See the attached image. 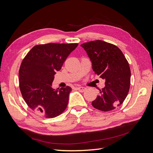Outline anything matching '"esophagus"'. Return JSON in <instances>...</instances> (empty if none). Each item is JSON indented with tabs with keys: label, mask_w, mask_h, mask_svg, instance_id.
I'll return each instance as SVG.
<instances>
[{
	"label": "esophagus",
	"mask_w": 153,
	"mask_h": 153,
	"mask_svg": "<svg viewBox=\"0 0 153 153\" xmlns=\"http://www.w3.org/2000/svg\"><path fill=\"white\" fill-rule=\"evenodd\" d=\"M76 89H77V90H78L80 92H84L85 91V87H81V86H79V87H76Z\"/></svg>",
	"instance_id": "1"
}]
</instances>
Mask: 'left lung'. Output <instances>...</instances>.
Listing matches in <instances>:
<instances>
[{
    "label": "left lung",
    "instance_id": "1",
    "mask_svg": "<svg viewBox=\"0 0 153 153\" xmlns=\"http://www.w3.org/2000/svg\"><path fill=\"white\" fill-rule=\"evenodd\" d=\"M92 62L95 74L105 80V87L92 102L93 107L103 112L121 105L128 94L131 71L126 57L116 46L101 40L83 43Z\"/></svg>",
    "mask_w": 153,
    "mask_h": 153
}]
</instances>
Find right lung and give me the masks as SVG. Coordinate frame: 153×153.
<instances>
[{"instance_id":"obj_1","label":"right lung","mask_w":153,"mask_h":153,"mask_svg":"<svg viewBox=\"0 0 153 153\" xmlns=\"http://www.w3.org/2000/svg\"><path fill=\"white\" fill-rule=\"evenodd\" d=\"M78 43L37 45L23 59L19 69V87L29 107L45 118H53L66 110L71 88L53 89L56 71Z\"/></svg>"}]
</instances>
